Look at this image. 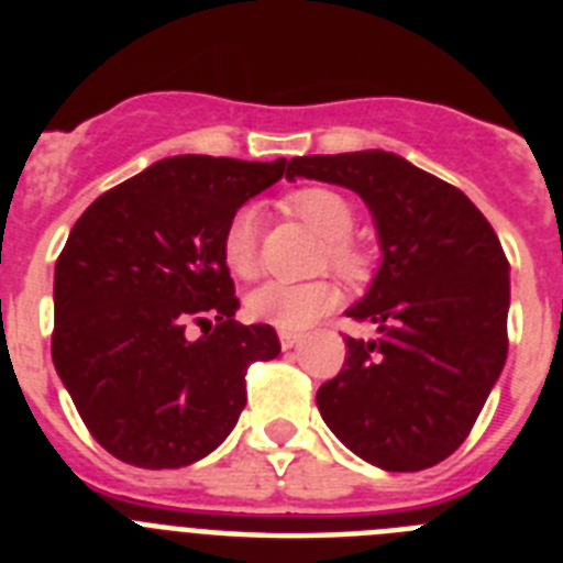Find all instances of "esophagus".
<instances>
[{
    "label": "esophagus",
    "instance_id": "1",
    "mask_svg": "<svg viewBox=\"0 0 563 563\" xmlns=\"http://www.w3.org/2000/svg\"><path fill=\"white\" fill-rule=\"evenodd\" d=\"M278 341H282V350H292V346L305 341V335L301 332H278Z\"/></svg>",
    "mask_w": 563,
    "mask_h": 563
}]
</instances>
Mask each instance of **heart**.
Masks as SVG:
<instances>
[{
    "instance_id": "1",
    "label": "heart",
    "mask_w": 563,
    "mask_h": 563,
    "mask_svg": "<svg viewBox=\"0 0 563 563\" xmlns=\"http://www.w3.org/2000/svg\"><path fill=\"white\" fill-rule=\"evenodd\" d=\"M285 208L301 222L327 239V256L335 271L343 276L357 278L366 271V256L352 242L355 211L343 194L324 186L298 188L285 200ZM222 262L239 278H253L258 271V211L253 206H242L231 213L222 231ZM338 301V290L324 282H265L247 296V316L262 324L278 327L292 332L310 327L316 318L330 312Z\"/></svg>"
}]
</instances>
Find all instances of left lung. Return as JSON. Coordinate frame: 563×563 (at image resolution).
<instances>
[{
    "label": "left lung",
    "instance_id": "8db88e82",
    "mask_svg": "<svg viewBox=\"0 0 563 563\" xmlns=\"http://www.w3.org/2000/svg\"><path fill=\"white\" fill-rule=\"evenodd\" d=\"M287 180L335 183L375 217L383 265L346 310L377 335H346L318 389L332 434L383 471H422L460 449L507 357L510 265L465 194L391 152L292 157Z\"/></svg>",
    "mask_w": 563,
    "mask_h": 563
}]
</instances>
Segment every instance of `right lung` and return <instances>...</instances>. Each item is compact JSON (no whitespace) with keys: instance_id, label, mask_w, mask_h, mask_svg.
I'll return each instance as SVG.
<instances>
[{"instance_id":"right-lung-1","label":"right lung","mask_w":563,"mask_h":563,"mask_svg":"<svg viewBox=\"0 0 563 563\" xmlns=\"http://www.w3.org/2000/svg\"><path fill=\"white\" fill-rule=\"evenodd\" d=\"M287 161L180 154L101 194L69 231L53 282V363L89 434L161 471L211 454L245 409L247 366L282 352L271 324L233 321L222 262L231 213ZM200 325L194 342L187 327Z\"/></svg>"}]
</instances>
